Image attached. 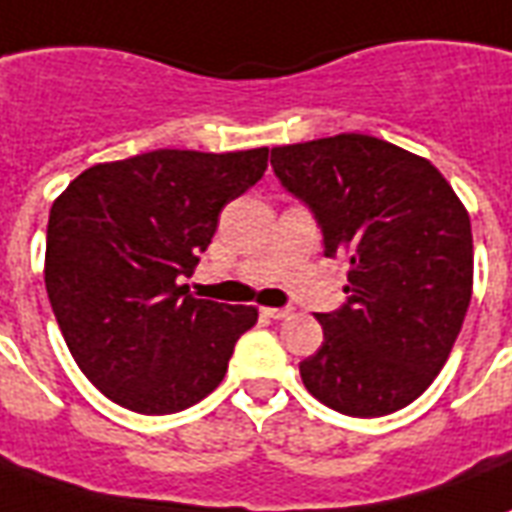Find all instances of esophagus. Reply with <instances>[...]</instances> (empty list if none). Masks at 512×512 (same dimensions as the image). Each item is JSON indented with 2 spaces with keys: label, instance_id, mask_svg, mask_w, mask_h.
<instances>
[{
  "label": "esophagus",
  "instance_id": "esophagus-1",
  "mask_svg": "<svg viewBox=\"0 0 512 512\" xmlns=\"http://www.w3.org/2000/svg\"><path fill=\"white\" fill-rule=\"evenodd\" d=\"M266 314L268 317H274V320H285V317L293 314V309H287V306H268Z\"/></svg>",
  "mask_w": 512,
  "mask_h": 512
}]
</instances>
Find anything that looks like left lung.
I'll return each instance as SVG.
<instances>
[{
    "instance_id": "1",
    "label": "left lung",
    "mask_w": 512,
    "mask_h": 512,
    "mask_svg": "<svg viewBox=\"0 0 512 512\" xmlns=\"http://www.w3.org/2000/svg\"><path fill=\"white\" fill-rule=\"evenodd\" d=\"M271 165L323 230L325 255L350 260L347 301L317 314L323 347L301 361L314 399L380 418L429 388L472 298L467 208L429 160L344 132L276 146Z\"/></svg>"
}]
</instances>
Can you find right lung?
Instances as JSON below:
<instances>
[{
	"label": "right lung",
	"instance_id": "obj_1",
	"mask_svg": "<svg viewBox=\"0 0 512 512\" xmlns=\"http://www.w3.org/2000/svg\"><path fill=\"white\" fill-rule=\"evenodd\" d=\"M268 149H157L83 170L54 200L45 290L81 372L140 415L187 410L217 388L255 306L184 295L222 208L255 187Z\"/></svg>",
	"mask_w": 512,
	"mask_h": 512
}]
</instances>
